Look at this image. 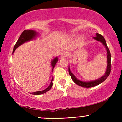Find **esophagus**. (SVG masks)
<instances>
[{
	"instance_id": "34e87169",
	"label": "esophagus",
	"mask_w": 122,
	"mask_h": 122,
	"mask_svg": "<svg viewBox=\"0 0 122 122\" xmlns=\"http://www.w3.org/2000/svg\"><path fill=\"white\" fill-rule=\"evenodd\" d=\"M67 52L66 51H62L61 52V54H60V58H64V57H66L67 56Z\"/></svg>"
}]
</instances>
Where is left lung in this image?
Listing matches in <instances>:
<instances>
[{"instance_id":"8db88e82","label":"left lung","mask_w":122,"mask_h":122,"mask_svg":"<svg viewBox=\"0 0 122 122\" xmlns=\"http://www.w3.org/2000/svg\"><path fill=\"white\" fill-rule=\"evenodd\" d=\"M93 39H95V40L97 41L100 42L103 44V45L104 46L106 47V50H107V69H106V73H105L104 75H103V76L101 77L100 78L98 79L97 80H95L93 81H82L79 80L77 79L76 77L75 76V75L71 72V70H70L69 66V73L70 76L72 77V80L75 83L77 84L79 86H82V87L84 88H91L93 87V86H96V85L100 84L102 82H103L108 77L110 73L111 72V53L109 50L107 44H106V42L105 39L104 38L103 36L100 35V34H98L96 33V37H93Z\"/></svg>"}]
</instances>
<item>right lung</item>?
<instances>
[{"instance_id":"right-lung-1","label":"right lung","mask_w":122,"mask_h":122,"mask_svg":"<svg viewBox=\"0 0 122 122\" xmlns=\"http://www.w3.org/2000/svg\"><path fill=\"white\" fill-rule=\"evenodd\" d=\"M38 33L36 31L32 30H26L25 31H23V33H22L20 35V36L19 37V39H18L17 42H16V44L14 45V49H13V52H12V54H13L14 52L15 51V49H16L17 47H18L19 46H20L21 45H22L23 43H24L25 42H26L29 41L33 40L35 39V38L37 36ZM58 61V58L57 57H56L53 59L51 62V65L53 67V68H54L55 66V65L56 64V63ZM53 78L51 80V82H50V84L49 85V86L47 87L46 89H44L43 91H37L36 92H33L31 93V94L33 95H41L43 94V93H46L47 91L50 90L51 89V87L53 86Z\"/></svg>"}]
</instances>
